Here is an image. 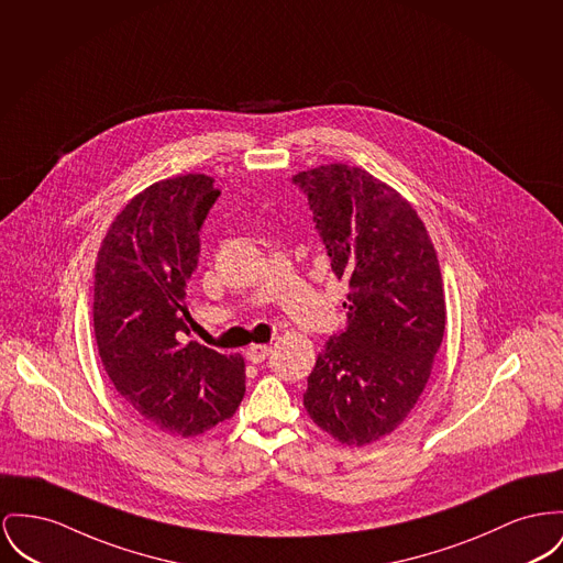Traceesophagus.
Masks as SVG:
<instances>
[{
  "instance_id": "obj_1",
  "label": "esophagus",
  "mask_w": 563,
  "mask_h": 563,
  "mask_svg": "<svg viewBox=\"0 0 563 563\" xmlns=\"http://www.w3.org/2000/svg\"><path fill=\"white\" fill-rule=\"evenodd\" d=\"M245 356H247V361L258 365V363H263V361L271 356V347L268 345H252V347H247Z\"/></svg>"
}]
</instances>
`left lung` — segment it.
Wrapping results in <instances>:
<instances>
[{"instance_id": "8db88e82", "label": "left lung", "mask_w": 563, "mask_h": 563, "mask_svg": "<svg viewBox=\"0 0 563 563\" xmlns=\"http://www.w3.org/2000/svg\"><path fill=\"white\" fill-rule=\"evenodd\" d=\"M292 184L350 290L347 327L318 354L302 406L341 444L365 446L406 420L431 375L446 327L440 263L412 205L367 170L318 166Z\"/></svg>"}]
</instances>
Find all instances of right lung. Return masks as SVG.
Listing matches in <instances>:
<instances>
[{
	"instance_id": "1",
	"label": "right lung",
	"mask_w": 563,
	"mask_h": 563,
	"mask_svg": "<svg viewBox=\"0 0 563 563\" xmlns=\"http://www.w3.org/2000/svg\"><path fill=\"white\" fill-rule=\"evenodd\" d=\"M218 196L207 175L153 184L114 218L96 263L93 329L102 365L134 412L179 438L213 429L245 395L239 354L184 343L191 322L186 288Z\"/></svg>"
}]
</instances>
